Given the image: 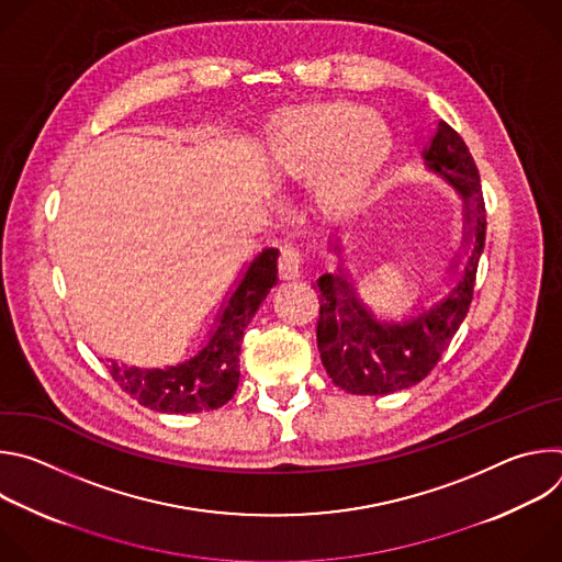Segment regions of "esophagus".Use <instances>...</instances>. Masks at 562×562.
<instances>
[{"mask_svg":"<svg viewBox=\"0 0 562 562\" xmlns=\"http://www.w3.org/2000/svg\"><path fill=\"white\" fill-rule=\"evenodd\" d=\"M278 267H280V276L291 280V278H297L302 267H304V256L297 247L293 245H284L282 247V254H280V260H278Z\"/></svg>","mask_w":562,"mask_h":562,"instance_id":"esophagus-1","label":"esophagus"}]
</instances>
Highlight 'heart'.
Returning <instances> with one entry per match:
<instances>
[{"label":"heart","mask_w":562,"mask_h":562,"mask_svg":"<svg viewBox=\"0 0 562 562\" xmlns=\"http://www.w3.org/2000/svg\"><path fill=\"white\" fill-rule=\"evenodd\" d=\"M389 148L386 126L364 106L304 104L276 113L267 124V153L276 173L311 178V195L327 213L362 202Z\"/></svg>","instance_id":"heart-1"}]
</instances>
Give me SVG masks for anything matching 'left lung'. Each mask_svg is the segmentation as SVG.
<instances>
[{
	"instance_id": "8db88e82",
	"label": "left lung",
	"mask_w": 562,
	"mask_h": 562,
	"mask_svg": "<svg viewBox=\"0 0 562 562\" xmlns=\"http://www.w3.org/2000/svg\"><path fill=\"white\" fill-rule=\"evenodd\" d=\"M423 155L427 169L445 178L462 200V249L467 260L451 291L405 323L375 319L342 269L317 278V351L334 384L356 395H386L427 378L460 329L473 297L487 231L475 162L462 137L447 122H438L436 135ZM334 249L340 254L342 247L336 245Z\"/></svg>"
}]
</instances>
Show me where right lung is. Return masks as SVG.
Returning <instances> with one entry per match:
<instances>
[{"instance_id": "obj_1", "label": "right lung", "mask_w": 562, "mask_h": 562, "mask_svg": "<svg viewBox=\"0 0 562 562\" xmlns=\"http://www.w3.org/2000/svg\"><path fill=\"white\" fill-rule=\"evenodd\" d=\"M278 282V249H265L247 267L226 300L217 329L191 360L167 369L111 364L113 380L139 405L159 414H198L220 409L239 380V345L251 317Z\"/></svg>"}]
</instances>
